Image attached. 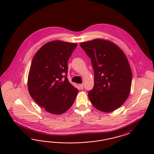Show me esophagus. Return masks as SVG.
Returning <instances> with one entry per match:
<instances>
[{
  "instance_id": "34e87169",
  "label": "esophagus",
  "mask_w": 154,
  "mask_h": 154,
  "mask_svg": "<svg viewBox=\"0 0 154 154\" xmlns=\"http://www.w3.org/2000/svg\"><path fill=\"white\" fill-rule=\"evenodd\" d=\"M79 86H80V87L81 89H84V84H80L79 85Z\"/></svg>"
}]
</instances>
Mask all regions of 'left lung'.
<instances>
[{
    "mask_svg": "<svg viewBox=\"0 0 154 154\" xmlns=\"http://www.w3.org/2000/svg\"><path fill=\"white\" fill-rule=\"evenodd\" d=\"M91 59L94 86L88 97L96 109L109 112L122 106L130 94L131 69L121 49L111 42L95 39L80 44Z\"/></svg>",
    "mask_w": 154,
    "mask_h": 154,
    "instance_id": "left-lung-1",
    "label": "left lung"
}]
</instances>
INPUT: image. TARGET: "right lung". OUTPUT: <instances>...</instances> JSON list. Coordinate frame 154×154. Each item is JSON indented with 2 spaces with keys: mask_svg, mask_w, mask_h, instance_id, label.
Wrapping results in <instances>:
<instances>
[{
  "mask_svg": "<svg viewBox=\"0 0 154 154\" xmlns=\"http://www.w3.org/2000/svg\"><path fill=\"white\" fill-rule=\"evenodd\" d=\"M77 44L59 40L43 45L35 55L28 79L30 95L46 111L59 115L73 105L78 89L68 80L67 62Z\"/></svg>",
  "mask_w": 154,
  "mask_h": 154,
  "instance_id": "obj_1",
  "label": "right lung"
}]
</instances>
